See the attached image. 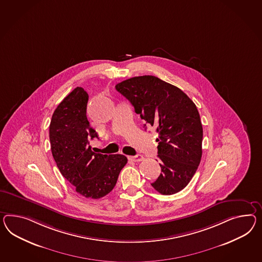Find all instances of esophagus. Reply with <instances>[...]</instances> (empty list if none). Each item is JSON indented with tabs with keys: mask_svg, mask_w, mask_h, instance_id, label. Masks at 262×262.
<instances>
[{
	"mask_svg": "<svg viewBox=\"0 0 262 262\" xmlns=\"http://www.w3.org/2000/svg\"><path fill=\"white\" fill-rule=\"evenodd\" d=\"M128 158H129V160L135 161V162H139V161H142V159H143V157H142L141 155H137V156H130V157H128Z\"/></svg>",
	"mask_w": 262,
	"mask_h": 262,
	"instance_id": "1",
	"label": "esophagus"
}]
</instances>
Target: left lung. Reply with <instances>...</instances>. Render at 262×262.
<instances>
[{
  "label": "left lung",
  "instance_id": "1",
  "mask_svg": "<svg viewBox=\"0 0 262 262\" xmlns=\"http://www.w3.org/2000/svg\"><path fill=\"white\" fill-rule=\"evenodd\" d=\"M116 89L159 133L156 141L161 173L151 185L161 194L180 192L192 180L202 160L203 130L195 104L180 88L155 76L128 79Z\"/></svg>",
  "mask_w": 262,
  "mask_h": 262
}]
</instances>
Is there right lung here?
I'll use <instances>...</instances> for the list:
<instances>
[{"instance_id":"right-lung-1","label":"right lung","mask_w":262,"mask_h":262,"mask_svg":"<svg viewBox=\"0 0 262 262\" xmlns=\"http://www.w3.org/2000/svg\"><path fill=\"white\" fill-rule=\"evenodd\" d=\"M88 94L76 88L55 109L49 125L51 152L61 174L84 198L98 200L115 187L127 158L91 150L98 138L86 117Z\"/></svg>"}]
</instances>
